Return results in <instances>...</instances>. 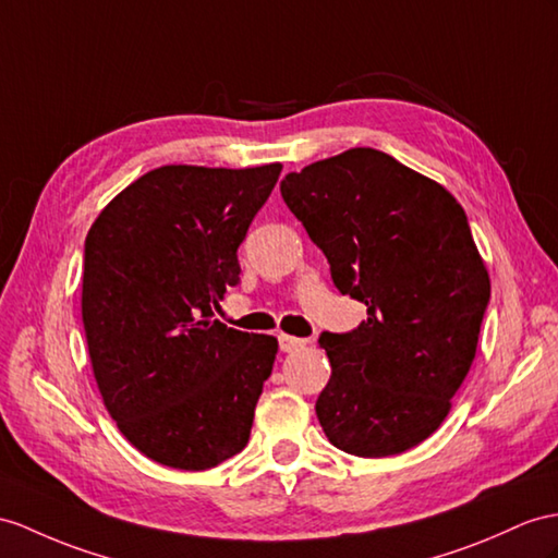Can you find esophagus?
<instances>
[{"mask_svg":"<svg viewBox=\"0 0 558 558\" xmlns=\"http://www.w3.org/2000/svg\"><path fill=\"white\" fill-rule=\"evenodd\" d=\"M305 345H307L305 338H295V336H287V333L279 336V348H281V352H295V350H301V348H305Z\"/></svg>","mask_w":558,"mask_h":558,"instance_id":"obj_1","label":"esophagus"}]
</instances>
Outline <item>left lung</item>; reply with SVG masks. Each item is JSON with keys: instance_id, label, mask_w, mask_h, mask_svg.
Returning a JSON list of instances; mask_svg holds the SVG:
<instances>
[{"instance_id": "1", "label": "left lung", "mask_w": 558, "mask_h": 558, "mask_svg": "<svg viewBox=\"0 0 558 558\" xmlns=\"http://www.w3.org/2000/svg\"><path fill=\"white\" fill-rule=\"evenodd\" d=\"M281 196L336 289L366 305L357 329L319 336L331 362L315 404L326 438L355 457L424 442L452 410L490 301L464 208L376 148L289 172Z\"/></svg>"}]
</instances>
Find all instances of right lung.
<instances>
[{
	"mask_svg": "<svg viewBox=\"0 0 558 558\" xmlns=\"http://www.w3.org/2000/svg\"><path fill=\"white\" fill-rule=\"evenodd\" d=\"M279 172L162 166L122 189L87 234L92 372L122 436L162 466L206 471L251 438L279 343L213 315L239 283L236 251Z\"/></svg>",
	"mask_w": 558,
	"mask_h": 558,
	"instance_id": "add662e5",
	"label": "right lung"
}]
</instances>
